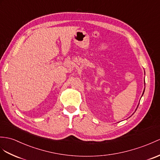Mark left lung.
I'll use <instances>...</instances> for the list:
<instances>
[{"label": "left lung", "instance_id": "obj_1", "mask_svg": "<svg viewBox=\"0 0 160 160\" xmlns=\"http://www.w3.org/2000/svg\"><path fill=\"white\" fill-rule=\"evenodd\" d=\"M144 92H145V89H144ZM144 92H143V93H142V95H143V93H144Z\"/></svg>", "mask_w": 160, "mask_h": 160}]
</instances>
